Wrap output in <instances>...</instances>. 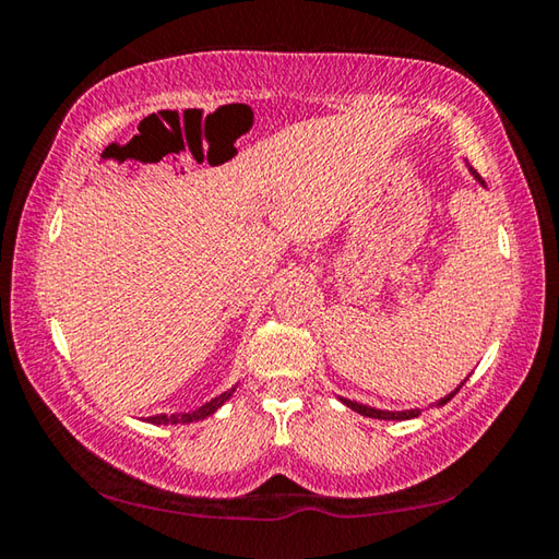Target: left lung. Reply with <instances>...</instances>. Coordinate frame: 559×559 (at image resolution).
Wrapping results in <instances>:
<instances>
[{"mask_svg":"<svg viewBox=\"0 0 559 559\" xmlns=\"http://www.w3.org/2000/svg\"><path fill=\"white\" fill-rule=\"evenodd\" d=\"M471 169V175L478 179L480 185L486 187V182L484 179H480V175L476 173V169L473 167H468ZM466 382V380H463ZM463 382L456 386V390H453L451 394H447V396H441V400L437 402V406H443L447 402H451L453 400V394H456L461 386H463ZM340 402H343L345 406H349V409L353 412H357V414H362V416H370V419H384V421H404V419H414V416H419L421 414V409H404V412H390V409H374V406H367V404H359V402H353V400H345V396H340Z\"/></svg>","mask_w":559,"mask_h":559,"instance_id":"8db88e82","label":"left lung"}]
</instances>
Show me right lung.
<instances>
[{
	"instance_id": "right-lung-1",
	"label": "right lung",
	"mask_w": 559,
	"mask_h": 559,
	"mask_svg": "<svg viewBox=\"0 0 559 559\" xmlns=\"http://www.w3.org/2000/svg\"><path fill=\"white\" fill-rule=\"evenodd\" d=\"M236 392V384L231 386V390H226L224 394H219V396H214V400H210L206 404H202V406H197V409H192V412H177V414H155V416H147V424H192V421H202V419H206V416H212L216 409H219V406L229 400V396Z\"/></svg>"
}]
</instances>
